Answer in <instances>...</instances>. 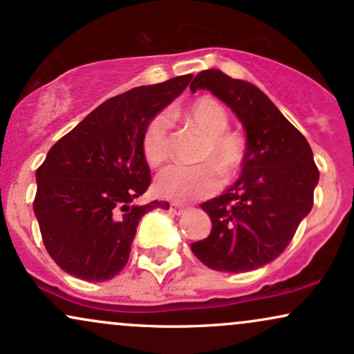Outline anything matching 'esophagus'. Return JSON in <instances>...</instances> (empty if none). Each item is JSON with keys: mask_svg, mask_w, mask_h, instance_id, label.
<instances>
[{"mask_svg": "<svg viewBox=\"0 0 354 354\" xmlns=\"http://www.w3.org/2000/svg\"><path fill=\"white\" fill-rule=\"evenodd\" d=\"M169 211H171L173 214H176V216H180V214L185 213L186 208L183 205H178V203H171V205H169Z\"/></svg>", "mask_w": 354, "mask_h": 354, "instance_id": "1", "label": "esophagus"}]
</instances>
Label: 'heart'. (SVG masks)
<instances>
[{"label":"heart","instance_id":"1","mask_svg":"<svg viewBox=\"0 0 354 354\" xmlns=\"http://www.w3.org/2000/svg\"><path fill=\"white\" fill-rule=\"evenodd\" d=\"M174 120L200 129L206 136L196 166L173 165L158 174L154 188L160 196L173 201H189L208 196L218 188V174L230 180L241 168L246 154V141L238 133L230 131V115L218 100L200 96L180 109L169 113ZM145 160L149 166H160L169 154V120L156 115L146 124L141 138Z\"/></svg>","mask_w":354,"mask_h":354}]
</instances>
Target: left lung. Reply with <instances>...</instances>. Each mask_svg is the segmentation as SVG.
<instances>
[{"mask_svg":"<svg viewBox=\"0 0 354 354\" xmlns=\"http://www.w3.org/2000/svg\"><path fill=\"white\" fill-rule=\"evenodd\" d=\"M189 89L213 93L246 133L241 176L218 198L201 203L211 233L191 250L211 270L253 271L283 253L313 208L319 180L313 151L306 138L254 84L206 70L194 76Z\"/></svg>","mask_w":354,"mask_h":354,"instance_id":"1","label":"left lung"}]
</instances>
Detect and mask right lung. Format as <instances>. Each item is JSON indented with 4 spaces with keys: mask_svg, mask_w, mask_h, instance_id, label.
I'll list each match as a JSON object with an SVG mask.
<instances>
[{
    "mask_svg": "<svg viewBox=\"0 0 354 354\" xmlns=\"http://www.w3.org/2000/svg\"><path fill=\"white\" fill-rule=\"evenodd\" d=\"M191 78L176 76L104 101L51 146L36 169L33 209L61 270L86 281L115 278L128 263L140 219L169 208L165 201L135 203L151 183L141 138Z\"/></svg>",
    "mask_w": 354,
    "mask_h": 354,
    "instance_id": "1",
    "label": "right lung"
}]
</instances>
